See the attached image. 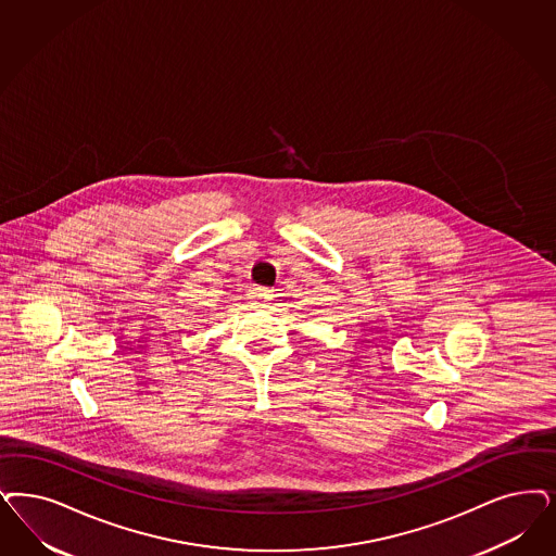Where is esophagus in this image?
<instances>
[{
	"label": "esophagus",
	"mask_w": 556,
	"mask_h": 556,
	"mask_svg": "<svg viewBox=\"0 0 556 556\" xmlns=\"http://www.w3.org/2000/svg\"><path fill=\"white\" fill-rule=\"evenodd\" d=\"M268 291L263 288H254L252 289V293H250V300H254V302H261V300H267Z\"/></svg>",
	"instance_id": "esophagus-1"
}]
</instances>
